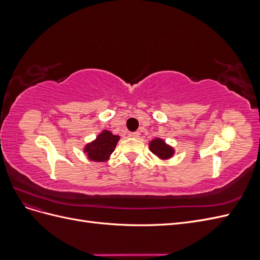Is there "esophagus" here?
Masks as SVG:
<instances>
[{
    "label": "esophagus",
    "instance_id": "34e87169",
    "mask_svg": "<svg viewBox=\"0 0 260 260\" xmlns=\"http://www.w3.org/2000/svg\"><path fill=\"white\" fill-rule=\"evenodd\" d=\"M129 137H130V138H133V139H138V138L140 137V132H138V131L131 132L130 135H129Z\"/></svg>",
    "mask_w": 260,
    "mask_h": 260
}]
</instances>
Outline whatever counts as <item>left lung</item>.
<instances>
[{
    "mask_svg": "<svg viewBox=\"0 0 260 260\" xmlns=\"http://www.w3.org/2000/svg\"><path fill=\"white\" fill-rule=\"evenodd\" d=\"M148 146H149V151L161 160L170 159L171 157L175 155V152H176L174 147L167 144L166 141L160 138H156L152 140L151 142L148 143Z\"/></svg>",
    "mask_w": 260,
    "mask_h": 260,
    "instance_id": "1",
    "label": "left lung"
}]
</instances>
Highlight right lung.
Wrapping results in <instances>:
<instances>
[{"instance_id": "1", "label": "right lung", "mask_w": 260, "mask_h": 260, "mask_svg": "<svg viewBox=\"0 0 260 260\" xmlns=\"http://www.w3.org/2000/svg\"><path fill=\"white\" fill-rule=\"evenodd\" d=\"M119 140V136L113 135L109 130H102L95 140L84 145L83 153L88 156V159L91 161H107L115 151V147Z\"/></svg>"}]
</instances>
